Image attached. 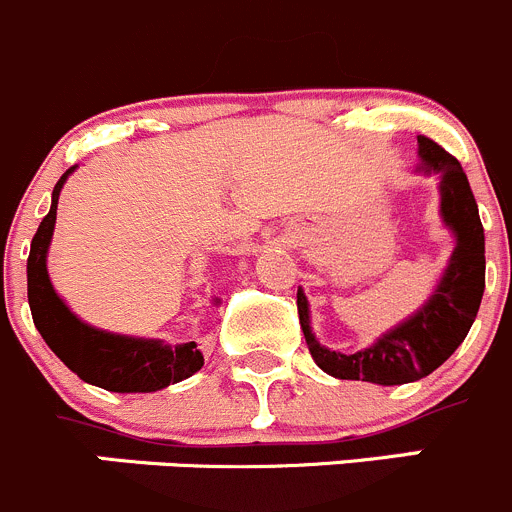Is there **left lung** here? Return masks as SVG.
I'll list each match as a JSON object with an SVG mask.
<instances>
[{
  "mask_svg": "<svg viewBox=\"0 0 512 512\" xmlns=\"http://www.w3.org/2000/svg\"><path fill=\"white\" fill-rule=\"evenodd\" d=\"M418 154L423 161L421 171L440 176V216L458 241L448 268L423 308L383 333L373 346L346 356L316 341L306 293L301 288L296 293L298 321L313 361L341 381H368L378 386L421 381L453 356L478 316L485 291V239L468 176L460 161L428 136H418Z\"/></svg>",
  "mask_w": 512,
  "mask_h": 512,
  "instance_id": "1",
  "label": "left lung"
}]
</instances>
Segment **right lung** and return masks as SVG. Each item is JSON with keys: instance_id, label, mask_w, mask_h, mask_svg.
Wrapping results in <instances>:
<instances>
[{"instance_id": "obj_1", "label": "right lung", "mask_w": 512, "mask_h": 512, "mask_svg": "<svg viewBox=\"0 0 512 512\" xmlns=\"http://www.w3.org/2000/svg\"><path fill=\"white\" fill-rule=\"evenodd\" d=\"M74 169L77 166L64 171L54 186L52 209L39 224L27 258V296L34 326L69 371L104 391L154 393L194 376L204 366V356L194 341L166 346L154 338L99 331L79 321L54 291L47 273V251L57 224L59 191Z\"/></svg>"}]
</instances>
